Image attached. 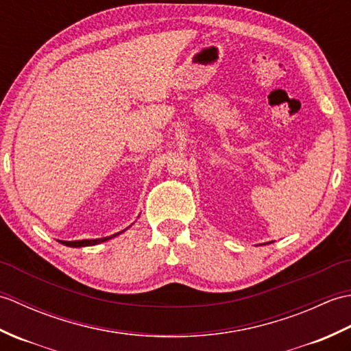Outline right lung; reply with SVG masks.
<instances>
[{"label":"right lung","instance_id":"add662e5","mask_svg":"<svg viewBox=\"0 0 351 351\" xmlns=\"http://www.w3.org/2000/svg\"><path fill=\"white\" fill-rule=\"evenodd\" d=\"M122 232H123V230H122ZM122 232H117L114 235L106 237V238H98V240H78V241H60V243L64 244V245H69V247H84V245H95V244L104 243V241H107V240H110V238H113V237L122 234Z\"/></svg>","mask_w":351,"mask_h":351}]
</instances>
